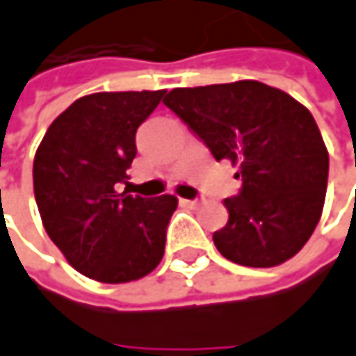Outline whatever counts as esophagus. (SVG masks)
Instances as JSON below:
<instances>
[{
  "label": "esophagus",
  "mask_w": 356,
  "mask_h": 356,
  "mask_svg": "<svg viewBox=\"0 0 356 356\" xmlns=\"http://www.w3.org/2000/svg\"><path fill=\"white\" fill-rule=\"evenodd\" d=\"M181 204L187 206V208H195L200 204V200H181Z\"/></svg>",
  "instance_id": "34e87169"
}]
</instances>
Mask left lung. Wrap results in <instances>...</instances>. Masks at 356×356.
<instances>
[{
    "mask_svg": "<svg viewBox=\"0 0 356 356\" xmlns=\"http://www.w3.org/2000/svg\"><path fill=\"white\" fill-rule=\"evenodd\" d=\"M163 104L216 161L241 167L243 187L224 200L228 222L213 232L220 254L244 267H275L300 252L328 183V150L307 108L259 81L179 87Z\"/></svg>",
    "mask_w": 356,
    "mask_h": 356,
    "instance_id": "left-lung-1",
    "label": "left lung"
}]
</instances>
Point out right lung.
Instances as JSON below:
<instances>
[{
	"label": "right lung",
	"mask_w": 356,
	"mask_h": 356,
	"mask_svg": "<svg viewBox=\"0 0 356 356\" xmlns=\"http://www.w3.org/2000/svg\"><path fill=\"white\" fill-rule=\"evenodd\" d=\"M163 95H85L50 124L36 150L32 175L42 224L65 259L89 279L134 281L165 254L177 197L120 191L136 156V130Z\"/></svg>",
	"instance_id": "right-lung-1"
}]
</instances>
